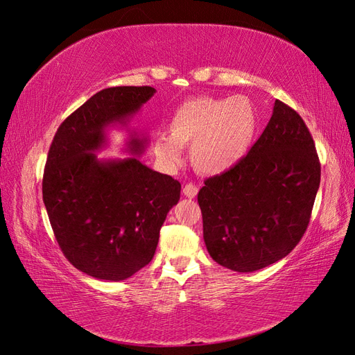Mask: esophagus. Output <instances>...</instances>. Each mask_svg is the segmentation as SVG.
Instances as JSON below:
<instances>
[{
    "label": "esophagus",
    "instance_id": "obj_1",
    "mask_svg": "<svg viewBox=\"0 0 355 355\" xmlns=\"http://www.w3.org/2000/svg\"><path fill=\"white\" fill-rule=\"evenodd\" d=\"M198 194V188L194 184H187L184 187V196L188 198H194Z\"/></svg>",
    "mask_w": 355,
    "mask_h": 355
}]
</instances>
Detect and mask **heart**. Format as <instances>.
Segmentation results:
<instances>
[{
	"label": "heart",
	"mask_w": 355,
	"mask_h": 355,
	"mask_svg": "<svg viewBox=\"0 0 355 355\" xmlns=\"http://www.w3.org/2000/svg\"><path fill=\"white\" fill-rule=\"evenodd\" d=\"M256 132V112L245 96L201 98L182 103L168 121V136L154 139V153L168 167L182 161L191 146V161L204 175H220L249 151Z\"/></svg>",
	"instance_id": "obj_1"
}]
</instances>
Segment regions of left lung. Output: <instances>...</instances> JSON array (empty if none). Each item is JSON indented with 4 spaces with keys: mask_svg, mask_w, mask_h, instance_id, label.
Here are the masks:
<instances>
[{
    "mask_svg": "<svg viewBox=\"0 0 355 355\" xmlns=\"http://www.w3.org/2000/svg\"><path fill=\"white\" fill-rule=\"evenodd\" d=\"M308 127L275 101L263 133L243 159L198 192L202 237L214 262L237 272L275 263L302 239L320 187Z\"/></svg>",
    "mask_w": 355,
    "mask_h": 355,
    "instance_id": "1",
    "label": "left lung"
}]
</instances>
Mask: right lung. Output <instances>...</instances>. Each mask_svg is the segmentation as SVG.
<instances>
[{"instance_id": "obj_1", "label": "right lung", "mask_w": 355, "mask_h": 355, "mask_svg": "<svg viewBox=\"0 0 355 355\" xmlns=\"http://www.w3.org/2000/svg\"><path fill=\"white\" fill-rule=\"evenodd\" d=\"M153 87H110L60 124L53 139L42 201L67 259L99 280L121 282L153 261L159 230L180 198V184L141 161L148 136L130 128ZM125 130L124 159H101L107 133Z\"/></svg>"}]
</instances>
